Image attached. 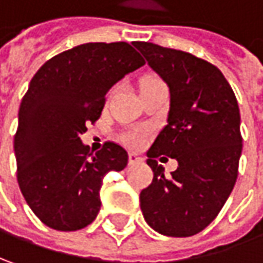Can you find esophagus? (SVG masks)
Wrapping results in <instances>:
<instances>
[{"label": "esophagus", "instance_id": "1", "mask_svg": "<svg viewBox=\"0 0 263 263\" xmlns=\"http://www.w3.org/2000/svg\"><path fill=\"white\" fill-rule=\"evenodd\" d=\"M143 158L138 156L137 154H129V164H137V162H141Z\"/></svg>", "mask_w": 263, "mask_h": 263}]
</instances>
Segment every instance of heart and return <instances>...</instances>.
<instances>
[{"instance_id":"heart-1","label":"heart","mask_w":263,"mask_h":263,"mask_svg":"<svg viewBox=\"0 0 263 263\" xmlns=\"http://www.w3.org/2000/svg\"><path fill=\"white\" fill-rule=\"evenodd\" d=\"M147 83H161V81H158V80H147V81H144L143 84H147ZM144 131L143 129H138V128H135V129H128V131H125L122 134V141L125 143V144H128V146H131V147H137V146H140L143 141H144Z\"/></svg>"}]
</instances>
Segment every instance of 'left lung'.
Segmentation results:
<instances>
[{
  "label": "left lung",
  "instance_id": "left-lung-1",
  "mask_svg": "<svg viewBox=\"0 0 263 263\" xmlns=\"http://www.w3.org/2000/svg\"><path fill=\"white\" fill-rule=\"evenodd\" d=\"M135 48L170 90L167 125L147 151L154 180L140 193L141 212L161 235L193 236L214 221L238 178V102L214 64L149 42H137ZM161 155L178 161L172 177L156 161Z\"/></svg>",
  "mask_w": 263,
  "mask_h": 263
}]
</instances>
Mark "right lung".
<instances>
[{
	"mask_svg": "<svg viewBox=\"0 0 263 263\" xmlns=\"http://www.w3.org/2000/svg\"><path fill=\"white\" fill-rule=\"evenodd\" d=\"M143 64L126 42L84 43L33 77L19 108L14 156L21 193L43 224L72 232L96 218L104 176L123 170L128 152L112 141L93 152L80 137L101 117L108 90Z\"/></svg>",
	"mask_w": 263,
	"mask_h": 263,
	"instance_id": "right-lung-1",
	"label": "right lung"
}]
</instances>
